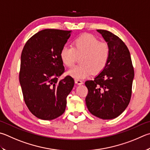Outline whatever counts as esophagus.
Returning a JSON list of instances; mask_svg holds the SVG:
<instances>
[{
  "instance_id": "1",
  "label": "esophagus",
  "mask_w": 150,
  "mask_h": 150,
  "mask_svg": "<svg viewBox=\"0 0 150 150\" xmlns=\"http://www.w3.org/2000/svg\"><path fill=\"white\" fill-rule=\"evenodd\" d=\"M75 83H77V84H82L83 83L82 80L78 79H75Z\"/></svg>"
}]
</instances>
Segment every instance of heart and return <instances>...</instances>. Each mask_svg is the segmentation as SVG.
I'll list each match as a JSON object with an SVG mask.
<instances>
[{"label": "heart", "mask_w": 150, "mask_h": 150, "mask_svg": "<svg viewBox=\"0 0 150 150\" xmlns=\"http://www.w3.org/2000/svg\"><path fill=\"white\" fill-rule=\"evenodd\" d=\"M59 56L64 66L69 68L74 66L78 57H81L82 65L70 69L67 73L75 79H83L92 73L97 75L105 69L110 62L111 48L107 42L85 34L76 38L72 47L62 48Z\"/></svg>", "instance_id": "obj_1"}]
</instances>
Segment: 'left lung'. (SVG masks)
I'll list each match as a JSON object with an SVG mask.
<instances>
[{
	"instance_id": "obj_1",
	"label": "left lung",
	"mask_w": 150,
	"mask_h": 150,
	"mask_svg": "<svg viewBox=\"0 0 150 150\" xmlns=\"http://www.w3.org/2000/svg\"><path fill=\"white\" fill-rule=\"evenodd\" d=\"M111 48L110 62L105 69L85 82L88 94L85 101L92 115L102 119H112L123 112L132 95L134 71L126 45L117 35L98 29Z\"/></svg>"
}]
</instances>
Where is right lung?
I'll list each match as a JSON object with an SVG mask.
<instances>
[{
    "mask_svg": "<svg viewBox=\"0 0 150 150\" xmlns=\"http://www.w3.org/2000/svg\"><path fill=\"white\" fill-rule=\"evenodd\" d=\"M71 31L46 29L26 42L21 55L19 79L24 101L32 114L43 120H52L64 113L67 96L74 86L65 71L60 51Z\"/></svg>",
    "mask_w": 150,
    "mask_h": 150,
    "instance_id": "obj_1",
    "label": "right lung"
}]
</instances>
